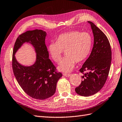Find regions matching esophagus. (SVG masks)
I'll list each match as a JSON object with an SVG mask.
<instances>
[{
  "instance_id": "34e87169",
  "label": "esophagus",
  "mask_w": 122,
  "mask_h": 122,
  "mask_svg": "<svg viewBox=\"0 0 122 122\" xmlns=\"http://www.w3.org/2000/svg\"><path fill=\"white\" fill-rule=\"evenodd\" d=\"M63 75L66 77H69L71 75H70V74H68V73H64Z\"/></svg>"
}]
</instances>
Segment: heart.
Instances as JSON below:
<instances>
[{
	"mask_svg": "<svg viewBox=\"0 0 122 122\" xmlns=\"http://www.w3.org/2000/svg\"><path fill=\"white\" fill-rule=\"evenodd\" d=\"M92 45V38L87 32L71 31L60 35L55 42L48 46V51L55 62L59 63L63 51L65 57L58 67L63 72H69L73 69L75 62L81 63L87 57Z\"/></svg>",
	"mask_w": 122,
	"mask_h": 122,
	"instance_id": "obj_1",
	"label": "heart"
}]
</instances>
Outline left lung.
<instances>
[{"mask_svg": "<svg viewBox=\"0 0 122 122\" xmlns=\"http://www.w3.org/2000/svg\"><path fill=\"white\" fill-rule=\"evenodd\" d=\"M90 24L94 35V46L91 54L80 71L83 74L82 81L75 89L85 97L95 94L102 89L107 79L111 63V49L106 35L94 24ZM87 72L84 73L85 71Z\"/></svg>", "mask_w": 122, "mask_h": 122, "instance_id": "1", "label": "left lung"}]
</instances>
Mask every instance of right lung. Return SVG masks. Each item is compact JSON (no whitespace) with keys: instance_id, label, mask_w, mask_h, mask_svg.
<instances>
[{"instance_id":"obj_1","label":"right lung","mask_w":122,"mask_h":122,"mask_svg":"<svg viewBox=\"0 0 122 122\" xmlns=\"http://www.w3.org/2000/svg\"><path fill=\"white\" fill-rule=\"evenodd\" d=\"M46 34L40 29L28 30L20 34L15 42L12 55V69L17 82L25 93L33 98L43 100L51 97L56 91L61 72L49 58V52L45 43ZM25 42L31 44L36 53V61L30 66L19 63L15 54Z\"/></svg>"}]
</instances>
